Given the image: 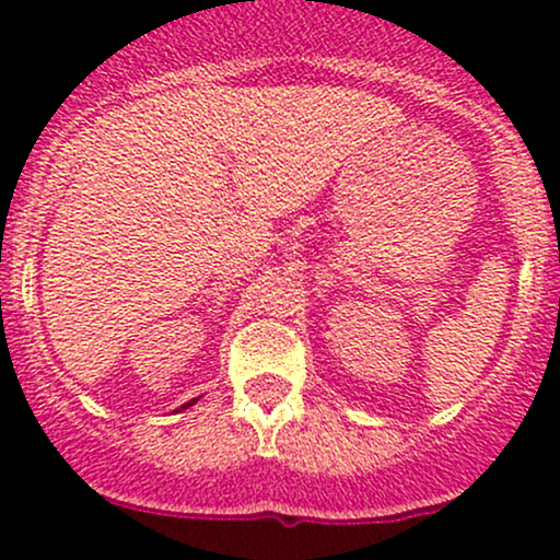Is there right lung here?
<instances>
[{
  "instance_id": "add662e5",
  "label": "right lung",
  "mask_w": 560,
  "mask_h": 560,
  "mask_svg": "<svg viewBox=\"0 0 560 560\" xmlns=\"http://www.w3.org/2000/svg\"><path fill=\"white\" fill-rule=\"evenodd\" d=\"M197 400H200V398H191V400H186V404H184V406H180V409H175V411H184V409H189V406H195V404H197Z\"/></svg>"
}]
</instances>
